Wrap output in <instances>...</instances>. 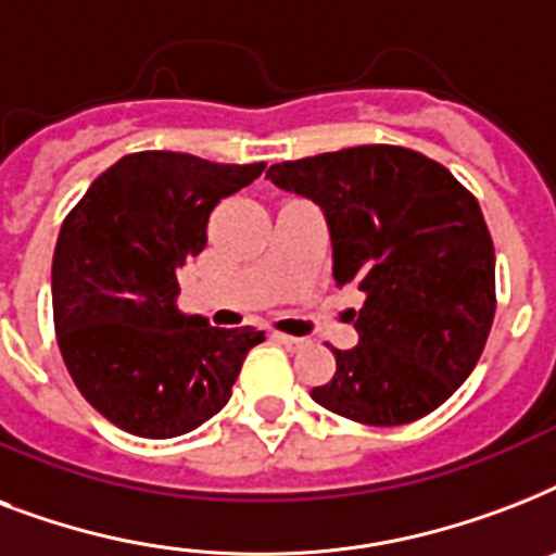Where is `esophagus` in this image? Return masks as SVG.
<instances>
[{"mask_svg":"<svg viewBox=\"0 0 556 556\" xmlns=\"http://www.w3.org/2000/svg\"><path fill=\"white\" fill-rule=\"evenodd\" d=\"M277 340L282 343V346L288 349V352H303L312 340H305V338H291V334H277Z\"/></svg>","mask_w":556,"mask_h":556,"instance_id":"obj_1","label":"esophagus"}]
</instances>
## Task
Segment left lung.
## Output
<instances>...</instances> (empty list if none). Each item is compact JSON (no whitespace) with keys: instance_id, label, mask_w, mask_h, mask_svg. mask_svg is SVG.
I'll use <instances>...</instances> for the list:
<instances>
[{"instance_id":"left-lung-1","label":"left lung","mask_w":556,"mask_h":556,"mask_svg":"<svg viewBox=\"0 0 556 556\" xmlns=\"http://www.w3.org/2000/svg\"><path fill=\"white\" fill-rule=\"evenodd\" d=\"M279 190L317 201L334 282L364 291L357 346L312 397L369 427L439 409L482 357L496 314V253L473 192L421 152L369 143L268 169Z\"/></svg>"}]
</instances>
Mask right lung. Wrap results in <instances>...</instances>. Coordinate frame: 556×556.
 Listing matches in <instances>:
<instances>
[{"mask_svg":"<svg viewBox=\"0 0 556 556\" xmlns=\"http://www.w3.org/2000/svg\"><path fill=\"white\" fill-rule=\"evenodd\" d=\"M262 169L132 152L65 216L51 265L56 346L80 395L121 430H195L227 404L244 357L265 340L176 308L178 268L204 251L213 207Z\"/></svg>","mask_w":556,"mask_h":556,"instance_id":"right-lung-1","label":"right lung"}]
</instances>
